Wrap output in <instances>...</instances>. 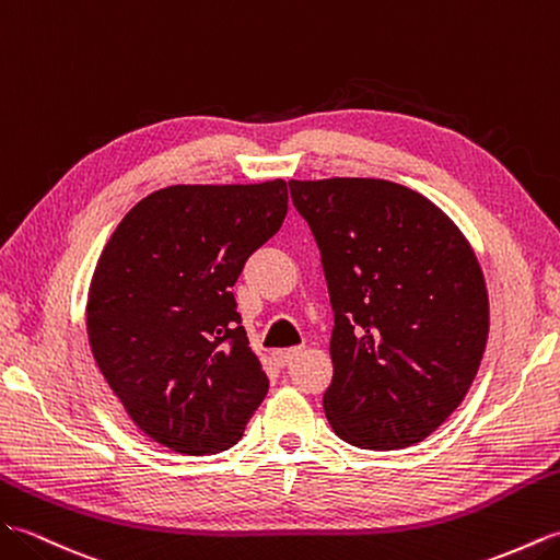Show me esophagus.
<instances>
[{"mask_svg": "<svg viewBox=\"0 0 560 560\" xmlns=\"http://www.w3.org/2000/svg\"><path fill=\"white\" fill-rule=\"evenodd\" d=\"M300 354H302V347H290V350H278L276 359H278L280 366H288L292 359H296Z\"/></svg>", "mask_w": 560, "mask_h": 560, "instance_id": "esophagus-1", "label": "esophagus"}]
</instances>
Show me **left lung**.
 <instances>
[{
  "label": "left lung",
  "mask_w": 560,
  "mask_h": 560,
  "mask_svg": "<svg viewBox=\"0 0 560 560\" xmlns=\"http://www.w3.org/2000/svg\"><path fill=\"white\" fill-rule=\"evenodd\" d=\"M320 248L335 328L323 409L357 448L424 441L465 400L489 340L475 248L409 186L371 177L292 179Z\"/></svg>",
  "instance_id": "1"
}]
</instances>
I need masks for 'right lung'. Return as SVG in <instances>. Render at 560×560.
<instances>
[{
  "mask_svg": "<svg viewBox=\"0 0 560 560\" xmlns=\"http://www.w3.org/2000/svg\"><path fill=\"white\" fill-rule=\"evenodd\" d=\"M284 215V179L165 186L121 218L97 258L85 304L95 364L165 448L228 451L264 402L268 376L232 288Z\"/></svg>",
  "mask_w": 560,
  "mask_h": 560,
  "instance_id": "right-lung-1",
  "label": "right lung"
}]
</instances>
